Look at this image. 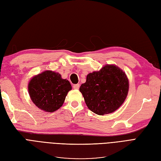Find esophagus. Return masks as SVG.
Wrapping results in <instances>:
<instances>
[{
  "label": "esophagus",
  "instance_id": "1",
  "mask_svg": "<svg viewBox=\"0 0 161 161\" xmlns=\"http://www.w3.org/2000/svg\"><path fill=\"white\" fill-rule=\"evenodd\" d=\"M80 87V85L79 84H76L73 85V89H79Z\"/></svg>",
  "mask_w": 161,
  "mask_h": 161
}]
</instances>
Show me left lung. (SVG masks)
I'll return each instance as SVG.
<instances>
[{
  "instance_id": "1",
  "label": "left lung",
  "mask_w": 161,
  "mask_h": 161,
  "mask_svg": "<svg viewBox=\"0 0 161 161\" xmlns=\"http://www.w3.org/2000/svg\"><path fill=\"white\" fill-rule=\"evenodd\" d=\"M129 83L125 73L114 65H106L86 76L80 91L88 108L103 115L111 114L123 104L128 95Z\"/></svg>"
}]
</instances>
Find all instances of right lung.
<instances>
[{"mask_svg":"<svg viewBox=\"0 0 161 161\" xmlns=\"http://www.w3.org/2000/svg\"><path fill=\"white\" fill-rule=\"evenodd\" d=\"M72 86L59 73L46 70L34 76L28 85L31 99L38 108L53 112L63 105Z\"/></svg>","mask_w":161,"mask_h":161,"instance_id":"add662e5","label":"right lung"}]
</instances>
